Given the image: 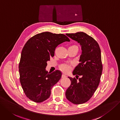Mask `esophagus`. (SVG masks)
Masks as SVG:
<instances>
[{
  "instance_id": "esophagus-1",
  "label": "esophagus",
  "mask_w": 120,
  "mask_h": 120,
  "mask_svg": "<svg viewBox=\"0 0 120 120\" xmlns=\"http://www.w3.org/2000/svg\"><path fill=\"white\" fill-rule=\"evenodd\" d=\"M67 77V76H66V75H64V74H63L62 75V78H66Z\"/></svg>"
}]
</instances>
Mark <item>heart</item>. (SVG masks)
<instances>
[{"label": "heart", "mask_w": 120, "mask_h": 120, "mask_svg": "<svg viewBox=\"0 0 120 120\" xmlns=\"http://www.w3.org/2000/svg\"><path fill=\"white\" fill-rule=\"evenodd\" d=\"M60 69L64 73H68L71 70V66L69 64L64 63L61 65Z\"/></svg>", "instance_id": "heart-1"}]
</instances>
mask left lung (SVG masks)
<instances>
[{
    "label": "left lung",
    "mask_w": 120,
    "mask_h": 120,
    "mask_svg": "<svg viewBox=\"0 0 120 120\" xmlns=\"http://www.w3.org/2000/svg\"><path fill=\"white\" fill-rule=\"evenodd\" d=\"M66 35L79 43L82 52L79 63L73 72L74 75L82 77L78 80V78L68 77L71 83L66 90V96L72 103L81 104L91 98L99 86L103 70L101 50L95 40L85 33Z\"/></svg>",
    "instance_id": "8db88e82"
}]
</instances>
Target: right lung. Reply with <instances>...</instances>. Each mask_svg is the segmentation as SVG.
Segmentation results:
<instances>
[{"label":"right lung","instance_id":"1","mask_svg":"<svg viewBox=\"0 0 120 120\" xmlns=\"http://www.w3.org/2000/svg\"><path fill=\"white\" fill-rule=\"evenodd\" d=\"M69 38L63 34L43 32L30 38L22 49L19 65L20 81L26 96L35 102L46 100L62 73L46 71L47 61L54 55L56 47Z\"/></svg>","mask_w":120,"mask_h":120}]
</instances>
